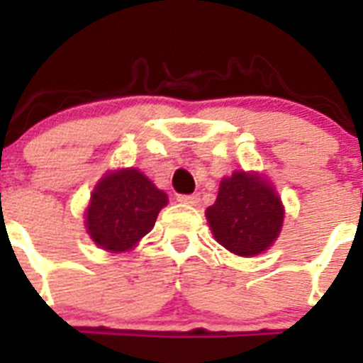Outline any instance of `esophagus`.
Masks as SVG:
<instances>
[{"label": "esophagus", "instance_id": "34e87169", "mask_svg": "<svg viewBox=\"0 0 363 363\" xmlns=\"http://www.w3.org/2000/svg\"><path fill=\"white\" fill-rule=\"evenodd\" d=\"M178 201L185 205H198L200 203V196L198 194H178Z\"/></svg>", "mask_w": 363, "mask_h": 363}]
</instances>
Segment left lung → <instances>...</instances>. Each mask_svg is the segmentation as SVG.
I'll return each mask as SVG.
<instances>
[{
  "label": "left lung",
  "mask_w": 363,
  "mask_h": 363,
  "mask_svg": "<svg viewBox=\"0 0 363 363\" xmlns=\"http://www.w3.org/2000/svg\"><path fill=\"white\" fill-rule=\"evenodd\" d=\"M207 220L220 245L238 256L264 252L278 238L284 207L274 189L259 176L234 172L223 178Z\"/></svg>",
  "instance_id": "8db88e82"
}]
</instances>
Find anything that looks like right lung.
I'll return each mask as SVG.
<instances>
[{"label":"right lung","instance_id":"add662e5","mask_svg":"<svg viewBox=\"0 0 363 363\" xmlns=\"http://www.w3.org/2000/svg\"><path fill=\"white\" fill-rule=\"evenodd\" d=\"M167 194L136 169L105 176L92 192L86 230L107 251H127L154 227Z\"/></svg>","mask_w":363,"mask_h":363}]
</instances>
